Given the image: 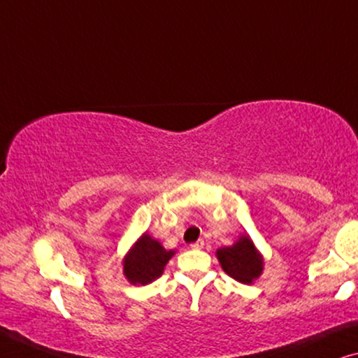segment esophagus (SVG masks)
Here are the masks:
<instances>
[{
  "instance_id": "1",
  "label": "esophagus",
  "mask_w": 358,
  "mask_h": 358,
  "mask_svg": "<svg viewBox=\"0 0 358 358\" xmlns=\"http://www.w3.org/2000/svg\"><path fill=\"white\" fill-rule=\"evenodd\" d=\"M191 248L193 250H203L204 248V240H198L194 243H191Z\"/></svg>"
}]
</instances>
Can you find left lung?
<instances>
[{
	"mask_svg": "<svg viewBox=\"0 0 358 358\" xmlns=\"http://www.w3.org/2000/svg\"><path fill=\"white\" fill-rule=\"evenodd\" d=\"M215 256L225 273L241 284H253L264 271L263 255L246 234H241L234 245L219 248Z\"/></svg>",
	"mask_w": 358,
	"mask_h": 358,
	"instance_id": "1",
	"label": "left lung"
}]
</instances>
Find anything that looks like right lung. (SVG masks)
Here are the masks:
<instances>
[{
	"instance_id": "right-lung-1",
	"label": "right lung",
	"mask_w": 358,
	"mask_h": 358,
	"mask_svg": "<svg viewBox=\"0 0 358 358\" xmlns=\"http://www.w3.org/2000/svg\"><path fill=\"white\" fill-rule=\"evenodd\" d=\"M175 253L177 251L165 250L159 240L144 231L124 255L123 275L133 285L150 284L164 274L165 266Z\"/></svg>"
}]
</instances>
